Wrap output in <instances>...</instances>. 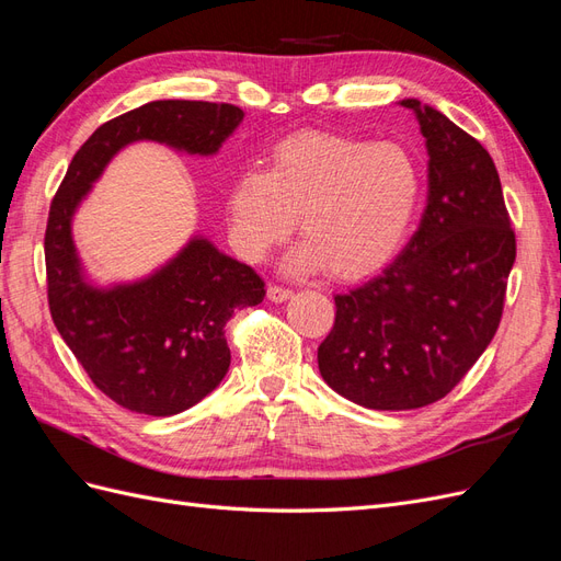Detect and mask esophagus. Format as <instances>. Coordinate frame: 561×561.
<instances>
[{
  "mask_svg": "<svg viewBox=\"0 0 561 561\" xmlns=\"http://www.w3.org/2000/svg\"><path fill=\"white\" fill-rule=\"evenodd\" d=\"M266 295H268V299H271V301L280 304V301H285V299H290V297H293V290H290V287H283V285H268Z\"/></svg>",
  "mask_w": 561,
  "mask_h": 561,
  "instance_id": "34e87169",
  "label": "esophagus"
}]
</instances>
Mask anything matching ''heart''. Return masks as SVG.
I'll return each mask as SVG.
<instances>
[{
  "mask_svg": "<svg viewBox=\"0 0 561 561\" xmlns=\"http://www.w3.org/2000/svg\"><path fill=\"white\" fill-rule=\"evenodd\" d=\"M419 194V163L402 145L301 133L274 149L268 171L252 168L236 178L231 236L245 260L260 262L290 236L299 215L307 241L290 266H330L339 278H355L398 250Z\"/></svg>",
  "mask_w": 561,
  "mask_h": 561,
  "instance_id": "1",
  "label": "heart"
}]
</instances>
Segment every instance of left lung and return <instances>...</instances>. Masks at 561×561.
<instances>
[{
  "label": "left lung",
  "mask_w": 561,
  "mask_h": 561,
  "mask_svg": "<svg viewBox=\"0 0 561 561\" xmlns=\"http://www.w3.org/2000/svg\"><path fill=\"white\" fill-rule=\"evenodd\" d=\"M416 112L428 147V203L379 276L334 297L318 346L322 379L367 410L443 400L478 363L503 316L517 243L489 151L445 114Z\"/></svg>",
  "instance_id": "1"
}]
</instances>
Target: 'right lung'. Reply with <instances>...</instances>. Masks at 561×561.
<instances>
[{
  "mask_svg": "<svg viewBox=\"0 0 561 561\" xmlns=\"http://www.w3.org/2000/svg\"><path fill=\"white\" fill-rule=\"evenodd\" d=\"M241 118V107L203 100H154L110 118L79 147L50 201L44 236L50 318L91 381L130 412L173 416L215 390L231 363L225 325L236 309L257 307L264 280L194 239L154 276L98 290L83 280L72 215L122 147L154 140L208 157Z\"/></svg>",
  "mask_w": 561,
  "mask_h": 561,
  "instance_id": "right-lung-1",
  "label": "right lung"
}]
</instances>
